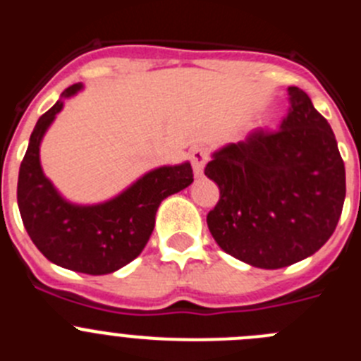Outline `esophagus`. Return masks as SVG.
<instances>
[{
	"label": "esophagus",
	"mask_w": 361,
	"mask_h": 361,
	"mask_svg": "<svg viewBox=\"0 0 361 361\" xmlns=\"http://www.w3.org/2000/svg\"><path fill=\"white\" fill-rule=\"evenodd\" d=\"M190 157H191V164H193V171H195L197 177H200L204 171V166H206V162H208L209 159L208 148H204V146H195V148L191 149Z\"/></svg>",
	"instance_id": "esophagus-1"
}]
</instances>
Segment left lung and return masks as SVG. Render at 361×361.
Returning a JSON list of instances; mask_svg holds the SVG:
<instances>
[{"label": "left lung", "mask_w": 361, "mask_h": 361, "mask_svg": "<svg viewBox=\"0 0 361 361\" xmlns=\"http://www.w3.org/2000/svg\"><path fill=\"white\" fill-rule=\"evenodd\" d=\"M289 101L279 130L258 128L220 148L204 170L220 190L206 219L213 238L262 269L317 253L345 200V166L329 123L296 86H289Z\"/></svg>", "instance_id": "left-lung-1"}]
</instances>
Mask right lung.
<instances>
[{
  "label": "right lung",
  "mask_w": 361,
  "mask_h": 361,
  "mask_svg": "<svg viewBox=\"0 0 361 361\" xmlns=\"http://www.w3.org/2000/svg\"><path fill=\"white\" fill-rule=\"evenodd\" d=\"M68 86L61 97L81 90ZM59 99L39 117L19 166L18 206L28 237L50 262L86 275H108L141 255L155 226V213L166 197L193 183L190 162L162 166L141 177L116 199L95 206L70 204L44 177L39 145L61 111Z\"/></svg>",
  "instance_id": "right-lung-1"
}]
</instances>
